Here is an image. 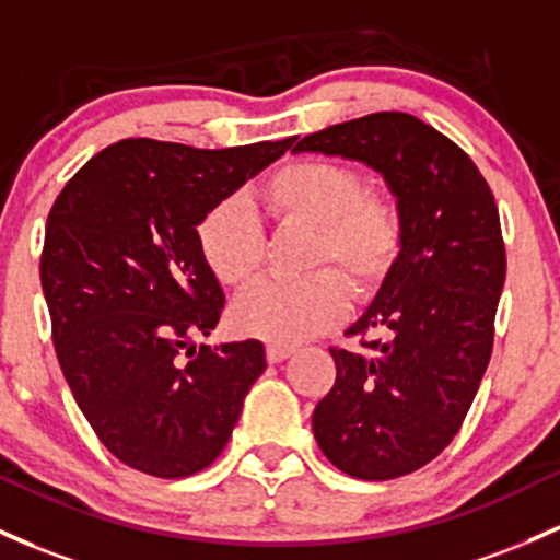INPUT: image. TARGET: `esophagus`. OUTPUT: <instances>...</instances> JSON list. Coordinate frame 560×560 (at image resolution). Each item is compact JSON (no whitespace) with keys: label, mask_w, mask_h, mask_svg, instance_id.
<instances>
[{"label":"esophagus","mask_w":560,"mask_h":560,"mask_svg":"<svg viewBox=\"0 0 560 560\" xmlns=\"http://www.w3.org/2000/svg\"><path fill=\"white\" fill-rule=\"evenodd\" d=\"M292 353H294L292 346H268V348H266V355H268L270 364H279V361L290 359Z\"/></svg>","instance_id":"esophagus-1"}]
</instances>
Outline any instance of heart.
<instances>
[{
  "mask_svg": "<svg viewBox=\"0 0 560 560\" xmlns=\"http://www.w3.org/2000/svg\"><path fill=\"white\" fill-rule=\"evenodd\" d=\"M262 201L279 223L313 229L311 266H327L305 279H268L233 305L238 331L276 346H292L340 322L346 290H377L404 247V214L390 199L366 194L364 177L329 159H298L276 170L262 186ZM201 260L220 284L242 290L260 276L266 238L257 214L244 201L225 199L207 212L196 231ZM336 270L331 275L328 268Z\"/></svg>",
  "mask_w": 560,
  "mask_h": 560,
  "instance_id": "obj_1",
  "label": "heart"
}]
</instances>
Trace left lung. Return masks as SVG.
I'll return each mask as SVG.
<instances>
[{
    "instance_id": "left-lung-1",
    "label": "left lung",
    "mask_w": 560,
    "mask_h": 560,
    "mask_svg": "<svg viewBox=\"0 0 560 560\" xmlns=\"http://www.w3.org/2000/svg\"><path fill=\"white\" fill-rule=\"evenodd\" d=\"M294 151L366 164L404 214L401 255L348 329L388 337L361 342L364 353L329 350L337 380L313 409V435L348 476H407L450 446L489 366L505 284L494 194L457 143L401 110L331 125Z\"/></svg>"
}]
</instances>
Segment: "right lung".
<instances>
[{"label":"right lung","instance_id":"obj_1","mask_svg":"<svg viewBox=\"0 0 560 560\" xmlns=\"http://www.w3.org/2000/svg\"><path fill=\"white\" fill-rule=\"evenodd\" d=\"M294 140H119L55 199L39 266L55 353L97 439L135 470L186 478L212 465L266 372L260 340L194 342L225 305L196 231Z\"/></svg>","mask_w":560,"mask_h":560}]
</instances>
